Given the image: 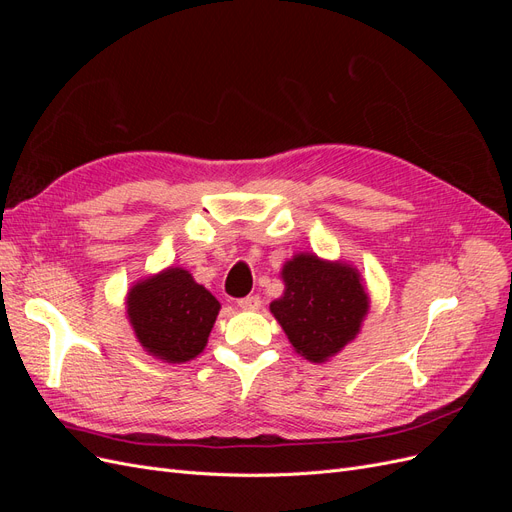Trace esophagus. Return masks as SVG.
Listing matches in <instances>:
<instances>
[{"mask_svg": "<svg viewBox=\"0 0 512 512\" xmlns=\"http://www.w3.org/2000/svg\"><path fill=\"white\" fill-rule=\"evenodd\" d=\"M237 303H239V307L243 309V312H256V309H260V297H256V294H250V297H243Z\"/></svg>", "mask_w": 512, "mask_h": 512, "instance_id": "esophagus-1", "label": "esophagus"}]
</instances>
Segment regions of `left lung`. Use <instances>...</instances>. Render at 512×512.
<instances>
[{"label":"left lung","mask_w":512,"mask_h":512,"mask_svg":"<svg viewBox=\"0 0 512 512\" xmlns=\"http://www.w3.org/2000/svg\"><path fill=\"white\" fill-rule=\"evenodd\" d=\"M282 280L284 294L271 303V314L307 361L324 363L361 331L369 294L352 265L297 254L284 265Z\"/></svg>","instance_id":"obj_1"}]
</instances>
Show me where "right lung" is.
<instances>
[{
  "label": "right lung",
  "mask_w": 512,
  "mask_h": 512,
  "mask_svg": "<svg viewBox=\"0 0 512 512\" xmlns=\"http://www.w3.org/2000/svg\"><path fill=\"white\" fill-rule=\"evenodd\" d=\"M126 307L138 344L166 363L192 361L203 352L220 314V301L181 267L136 282Z\"/></svg>",
  "instance_id": "1"
}]
</instances>
